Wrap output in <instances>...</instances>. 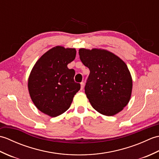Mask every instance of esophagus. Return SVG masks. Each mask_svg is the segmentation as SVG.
Here are the masks:
<instances>
[{"mask_svg":"<svg viewBox=\"0 0 159 159\" xmlns=\"http://www.w3.org/2000/svg\"><path fill=\"white\" fill-rule=\"evenodd\" d=\"M80 87H81V89H83V87H84V83L83 82L80 83Z\"/></svg>","mask_w":159,"mask_h":159,"instance_id":"1","label":"esophagus"}]
</instances>
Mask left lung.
Listing matches in <instances>:
<instances>
[{
    "label": "left lung",
    "mask_w": 159,
    "mask_h": 159,
    "mask_svg": "<svg viewBox=\"0 0 159 159\" xmlns=\"http://www.w3.org/2000/svg\"><path fill=\"white\" fill-rule=\"evenodd\" d=\"M79 56L90 73L85 92L95 110L107 116L118 113L129 102L133 80L126 64L103 49H79Z\"/></svg>",
    "instance_id": "left-lung-1"
}]
</instances>
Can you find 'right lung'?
Returning a JSON list of instances; mask_svg holds the SVG:
<instances>
[{"instance_id": "add662e5", "label": "right lung", "mask_w": 159, "mask_h": 159, "mask_svg": "<svg viewBox=\"0 0 159 159\" xmlns=\"http://www.w3.org/2000/svg\"><path fill=\"white\" fill-rule=\"evenodd\" d=\"M76 54L74 48L54 47L40 57L30 74L28 88L33 102L50 117L66 112L80 89L74 80L75 71L67 67Z\"/></svg>"}]
</instances>
